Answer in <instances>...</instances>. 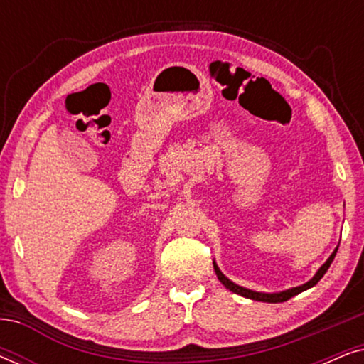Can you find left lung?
I'll list each match as a JSON object with an SVG mask.
<instances>
[{"mask_svg": "<svg viewBox=\"0 0 364 364\" xmlns=\"http://www.w3.org/2000/svg\"><path fill=\"white\" fill-rule=\"evenodd\" d=\"M336 252H338V247L335 248V250H333L331 255L328 257V260H326L325 263H323V265H321L320 268H318V272L315 273V275H313L311 280H308L306 283H303V285H300V287H293V288H288V290L277 291V293L255 291V290H248V288H245V287H240V285H237V283H233L232 280H228V278H227L225 275H223V273L220 272V268H218V265H217V263H215V260H213V270H215V273H217V278H218V280H220L222 285L225 287V288H228V290H230V291L237 293V295H240V296H245V298H250V300H255V301H265V303H282V301H287V300H290L291 296L298 295V293H301V291L308 290V288L315 287L316 283L321 280L323 275H325V273L328 272V268H330L331 262L335 260V255H336Z\"/></svg>", "mask_w": 364, "mask_h": 364, "instance_id": "obj_1", "label": "left lung"}]
</instances>
